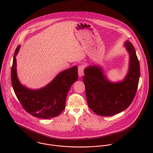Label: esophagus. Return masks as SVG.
Here are the masks:
<instances>
[{
	"label": "esophagus",
	"mask_w": 153,
	"mask_h": 153,
	"mask_svg": "<svg viewBox=\"0 0 153 153\" xmlns=\"http://www.w3.org/2000/svg\"><path fill=\"white\" fill-rule=\"evenodd\" d=\"M84 66L83 65L78 66V75L79 76H82L84 75Z\"/></svg>",
	"instance_id": "obj_1"
}]
</instances>
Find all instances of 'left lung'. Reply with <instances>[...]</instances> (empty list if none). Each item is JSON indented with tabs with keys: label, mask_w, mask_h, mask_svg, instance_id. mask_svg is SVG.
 I'll list each match as a JSON object with an SVG mask.
<instances>
[{
	"label": "left lung",
	"mask_w": 153,
	"mask_h": 153,
	"mask_svg": "<svg viewBox=\"0 0 153 153\" xmlns=\"http://www.w3.org/2000/svg\"><path fill=\"white\" fill-rule=\"evenodd\" d=\"M130 54L128 74L118 83L107 80L101 68L89 66L84 70L83 81L88 107L101 116H111L127 108L132 102L140 75V64L135 50L130 42L125 43Z\"/></svg>",
	"instance_id": "obj_1"
}]
</instances>
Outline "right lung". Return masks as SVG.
<instances>
[{"label": "right lung", "instance_id": "obj_1", "mask_svg": "<svg viewBox=\"0 0 153 153\" xmlns=\"http://www.w3.org/2000/svg\"><path fill=\"white\" fill-rule=\"evenodd\" d=\"M20 46L14 53L11 81L14 92L23 108L32 115L48 119L58 116L65 109L68 92L77 81L78 67L75 66L57 75L51 82L39 89H30L21 85L17 76L16 59Z\"/></svg>", "mask_w": 153, "mask_h": 153}]
</instances>
